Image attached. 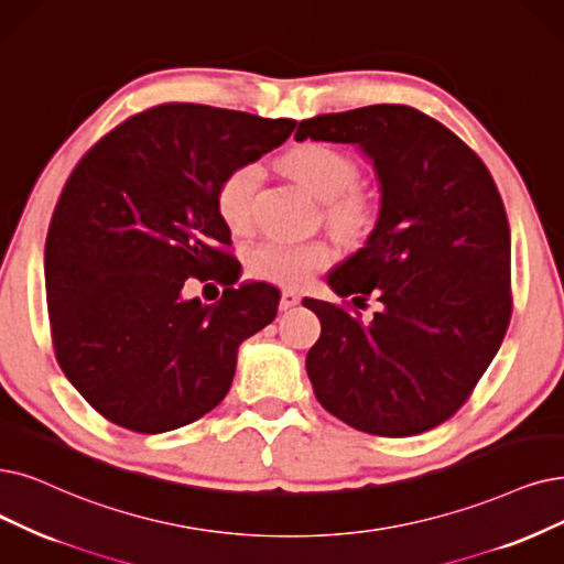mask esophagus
<instances>
[{
  "mask_svg": "<svg viewBox=\"0 0 564 564\" xmlns=\"http://www.w3.org/2000/svg\"><path fill=\"white\" fill-rule=\"evenodd\" d=\"M301 303V296L296 294V291H291V289H284L282 291V299H280V310L282 312H286V310H291V307H296Z\"/></svg>",
  "mask_w": 564,
  "mask_h": 564,
  "instance_id": "1",
  "label": "esophagus"
}]
</instances>
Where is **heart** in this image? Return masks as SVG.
Wrapping results in <instances>:
<instances>
[{
	"instance_id": "obj_1",
	"label": "heart",
	"mask_w": 564,
	"mask_h": 564,
	"mask_svg": "<svg viewBox=\"0 0 564 564\" xmlns=\"http://www.w3.org/2000/svg\"><path fill=\"white\" fill-rule=\"evenodd\" d=\"M282 169L328 204L326 215L340 229H356L368 217L364 198L347 194L356 183V164L340 150L326 143L307 141L291 148L282 156ZM261 171L257 164H242L221 177L215 206L229 229H245L252 213V198L259 187ZM330 250L319 240L294 242L270 238L247 250V273L257 280L280 286H303L314 270L328 265Z\"/></svg>"
}]
</instances>
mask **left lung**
<instances>
[{"instance_id":"left-lung-1","label":"left lung","mask_w":564,"mask_h":564,"mask_svg":"<svg viewBox=\"0 0 564 564\" xmlns=\"http://www.w3.org/2000/svg\"><path fill=\"white\" fill-rule=\"evenodd\" d=\"M358 145L379 183L366 245L328 273L337 296L381 310L366 324L303 299L322 335L305 368L322 408L381 437L452 419L498 354L511 319V238L486 164L412 106L377 104L303 120L296 141Z\"/></svg>"}]
</instances>
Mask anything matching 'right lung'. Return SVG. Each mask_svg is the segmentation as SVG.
<instances>
[{"mask_svg": "<svg viewBox=\"0 0 564 564\" xmlns=\"http://www.w3.org/2000/svg\"><path fill=\"white\" fill-rule=\"evenodd\" d=\"M294 127L198 104L154 106L106 133L66 180L46 238L51 333L62 372L108 421L166 433L229 393L238 347L275 319L280 291L236 286L240 263L224 252L231 231L215 194ZM189 279L228 289L204 306L182 296Z\"/></svg>", "mask_w": 564, "mask_h": 564, "instance_id": "obj_1", "label": "right lung"}]
</instances>
